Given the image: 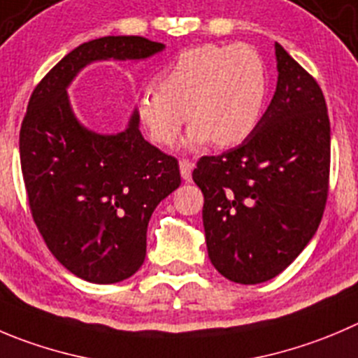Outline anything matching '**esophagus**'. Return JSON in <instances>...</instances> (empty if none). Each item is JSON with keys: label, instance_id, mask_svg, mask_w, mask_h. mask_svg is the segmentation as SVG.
<instances>
[{"label": "esophagus", "instance_id": "1", "mask_svg": "<svg viewBox=\"0 0 358 358\" xmlns=\"http://www.w3.org/2000/svg\"><path fill=\"white\" fill-rule=\"evenodd\" d=\"M179 169H181V176L185 181H192V172H193V162L189 159H181L179 162Z\"/></svg>", "mask_w": 358, "mask_h": 358}]
</instances>
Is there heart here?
<instances>
[{"mask_svg": "<svg viewBox=\"0 0 358 358\" xmlns=\"http://www.w3.org/2000/svg\"><path fill=\"white\" fill-rule=\"evenodd\" d=\"M267 73L248 45L203 43L177 54L137 98V117L152 142L172 145L189 119L188 142L213 141L230 148L246 141L260 122Z\"/></svg>", "mask_w": 358, "mask_h": 358, "instance_id": "1", "label": "heart"}]
</instances>
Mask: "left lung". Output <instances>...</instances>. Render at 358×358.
<instances>
[{
  "instance_id": "obj_1",
  "label": "left lung",
  "mask_w": 358,
  "mask_h": 358,
  "mask_svg": "<svg viewBox=\"0 0 358 358\" xmlns=\"http://www.w3.org/2000/svg\"><path fill=\"white\" fill-rule=\"evenodd\" d=\"M278 86L257 130L237 148L202 156L207 253L234 283L258 285L308 246L325 210L330 121L322 87L275 43Z\"/></svg>"
}]
</instances>
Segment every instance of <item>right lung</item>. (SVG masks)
Listing matches in <instances>:
<instances>
[{
	"label": "right lung",
	"instance_id": "obj_1",
	"mask_svg": "<svg viewBox=\"0 0 358 358\" xmlns=\"http://www.w3.org/2000/svg\"><path fill=\"white\" fill-rule=\"evenodd\" d=\"M163 47L144 36L83 43L36 84L20 124L33 220L59 264L90 283H119L141 268L152 210L179 188L181 172L173 156L144 141L137 112L117 135L84 128L66 87L91 61L144 59Z\"/></svg>",
	"mask_w": 358,
	"mask_h": 358
}]
</instances>
